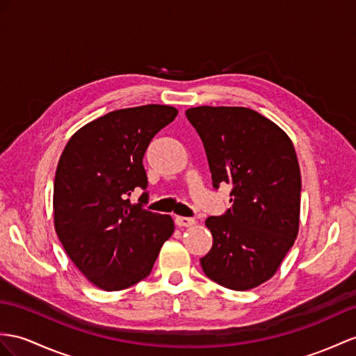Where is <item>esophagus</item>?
Returning a JSON list of instances; mask_svg holds the SVG:
<instances>
[{
	"instance_id": "34e87169",
	"label": "esophagus",
	"mask_w": 356,
	"mask_h": 356,
	"mask_svg": "<svg viewBox=\"0 0 356 356\" xmlns=\"http://www.w3.org/2000/svg\"><path fill=\"white\" fill-rule=\"evenodd\" d=\"M175 225L179 228H190V227H195L196 225V220L195 219H190V218H183V216H177L175 218Z\"/></svg>"
}]
</instances>
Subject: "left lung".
I'll list each match as a JSON object with an SVG mask.
<instances>
[{
	"label": "left lung",
	"instance_id": "8db88e82",
	"mask_svg": "<svg viewBox=\"0 0 356 356\" xmlns=\"http://www.w3.org/2000/svg\"><path fill=\"white\" fill-rule=\"evenodd\" d=\"M204 143L214 188L231 186L232 207L208 218L213 248L201 266L222 287L246 291L268 281L299 232L300 169L287 133L246 107L186 111Z\"/></svg>",
	"mask_w": 356,
	"mask_h": 356
}]
</instances>
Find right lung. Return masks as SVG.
Segmentation results:
<instances>
[{
	"mask_svg": "<svg viewBox=\"0 0 356 356\" xmlns=\"http://www.w3.org/2000/svg\"><path fill=\"white\" fill-rule=\"evenodd\" d=\"M177 115L160 104L110 111L78 129L60 155L54 228L71 261L101 290H124L146 278L175 229L170 216L128 196L148 186L143 155Z\"/></svg>",
	"mask_w": 356,
	"mask_h": 356,
	"instance_id": "add662e5",
	"label": "right lung"
}]
</instances>
